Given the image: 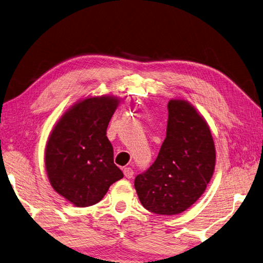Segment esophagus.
Masks as SVG:
<instances>
[{"instance_id":"34e87169","label":"esophagus","mask_w":263,"mask_h":263,"mask_svg":"<svg viewBox=\"0 0 263 263\" xmlns=\"http://www.w3.org/2000/svg\"><path fill=\"white\" fill-rule=\"evenodd\" d=\"M124 175H125L126 178L130 179V178H133V176H134V170L132 168H129V167L124 168Z\"/></svg>"}]
</instances>
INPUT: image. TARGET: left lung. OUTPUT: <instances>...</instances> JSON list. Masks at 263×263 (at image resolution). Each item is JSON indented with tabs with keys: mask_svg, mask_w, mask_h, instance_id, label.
I'll return each mask as SVG.
<instances>
[{
	"mask_svg": "<svg viewBox=\"0 0 263 263\" xmlns=\"http://www.w3.org/2000/svg\"><path fill=\"white\" fill-rule=\"evenodd\" d=\"M167 137L135 190L146 210L163 216L186 211L200 199L216 165V146L206 120L183 99L168 103Z\"/></svg>",
	"mask_w": 263,
	"mask_h": 263,
	"instance_id": "1",
	"label": "left lung"
}]
</instances>
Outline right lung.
<instances>
[{"label":"right lung","instance_id":"obj_1","mask_svg":"<svg viewBox=\"0 0 263 263\" xmlns=\"http://www.w3.org/2000/svg\"><path fill=\"white\" fill-rule=\"evenodd\" d=\"M120 99L112 94L80 99L53 127L45 146V168L59 195L78 208L93 205L124 177L114 162L106 128Z\"/></svg>","mask_w":263,"mask_h":263}]
</instances>
